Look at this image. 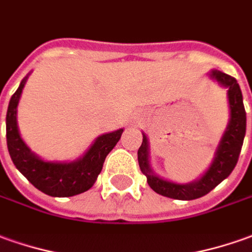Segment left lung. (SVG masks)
Masks as SVG:
<instances>
[{"mask_svg":"<svg viewBox=\"0 0 252 252\" xmlns=\"http://www.w3.org/2000/svg\"><path fill=\"white\" fill-rule=\"evenodd\" d=\"M208 77L227 90L230 117L226 129L218 143V148L215 150L212 162L198 179L189 184H176L156 175L149 160V139L146 133L142 132L143 140L138 150V162H139L140 171L146 176L149 186L156 193L165 197L175 198V200H194V198L203 197L230 175V172L233 171L239 160L243 140L246 136V110L243 104L240 87L236 78L222 73L220 70H211L208 73Z\"/></svg>","mask_w":252,"mask_h":252,"instance_id":"left-lung-1","label":"left lung"}]
</instances>
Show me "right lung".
Masks as SVG:
<instances>
[{
	"mask_svg": "<svg viewBox=\"0 0 252 252\" xmlns=\"http://www.w3.org/2000/svg\"><path fill=\"white\" fill-rule=\"evenodd\" d=\"M29 74L12 95L6 112V145L15 167L38 190L52 197H70L91 189L103 167L104 158L117 145L123 128L99 135L90 149L74 161H47L32 153L18 126V104Z\"/></svg>",
	"mask_w": 252,
	"mask_h": 252,
	"instance_id": "1",
	"label": "right lung"
}]
</instances>
